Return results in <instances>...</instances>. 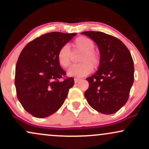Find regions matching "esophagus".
<instances>
[{
  "label": "esophagus",
  "instance_id": "34e87169",
  "mask_svg": "<svg viewBox=\"0 0 149 149\" xmlns=\"http://www.w3.org/2000/svg\"><path fill=\"white\" fill-rule=\"evenodd\" d=\"M78 81H80L79 78H74V82H75V83H77Z\"/></svg>",
  "mask_w": 149,
  "mask_h": 149
}]
</instances>
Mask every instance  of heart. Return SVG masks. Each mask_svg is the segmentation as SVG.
<instances>
[{
	"label": "heart",
	"instance_id": "b5f03b06",
	"mask_svg": "<svg viewBox=\"0 0 149 149\" xmlns=\"http://www.w3.org/2000/svg\"><path fill=\"white\" fill-rule=\"evenodd\" d=\"M75 51L81 52L78 61L80 64L73 65L67 71L68 76L80 78L87 76L92 72L93 68L99 64V57L95 52V44L93 41L86 37L77 38L73 42ZM72 53L68 45H64L57 52V58L59 64L62 68H67L71 64Z\"/></svg>",
	"mask_w": 149,
	"mask_h": 149
}]
</instances>
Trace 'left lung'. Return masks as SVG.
<instances>
[{
    "label": "left lung",
    "instance_id": "8db88e82",
    "mask_svg": "<svg viewBox=\"0 0 149 149\" xmlns=\"http://www.w3.org/2000/svg\"><path fill=\"white\" fill-rule=\"evenodd\" d=\"M96 42L100 52L98 71L86 78L88 104L104 114L117 112L126 104L134 82V62L129 49L119 39L100 31L82 32Z\"/></svg>",
    "mask_w": 149,
    "mask_h": 149
}]
</instances>
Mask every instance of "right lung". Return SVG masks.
<instances>
[{"label": "right lung", "instance_id": "right-lung-1", "mask_svg": "<svg viewBox=\"0 0 149 149\" xmlns=\"http://www.w3.org/2000/svg\"><path fill=\"white\" fill-rule=\"evenodd\" d=\"M77 33L51 32L34 39L20 53L15 69L17 95L24 109L34 117H47L59 109L74 85L57 61L62 45Z\"/></svg>", "mask_w": 149, "mask_h": 149}]
</instances>
